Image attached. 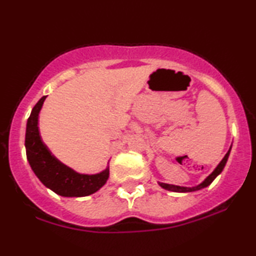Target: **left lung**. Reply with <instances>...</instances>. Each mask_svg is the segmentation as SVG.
Returning a JSON list of instances; mask_svg holds the SVG:
<instances>
[{"label":"left lung","instance_id":"obj_1","mask_svg":"<svg viewBox=\"0 0 256 256\" xmlns=\"http://www.w3.org/2000/svg\"><path fill=\"white\" fill-rule=\"evenodd\" d=\"M230 150H232V146L230 148H229L228 152L224 154V157L222 158V162H219L218 166H216L214 168V170L211 172V174L206 177V178L202 182V183H200L196 186H193V188H186V186H178V185H170V184H166V183H160V182H158V184L162 186V188L167 190H172V192H178V193H186V192H194V190H202L206 188V186H209L212 182L214 180V178L218 175H220V172H222V170L224 168V166H226V162L228 160V157H229V154H230Z\"/></svg>","mask_w":256,"mask_h":256}]
</instances>
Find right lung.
<instances>
[{
	"mask_svg": "<svg viewBox=\"0 0 256 256\" xmlns=\"http://www.w3.org/2000/svg\"><path fill=\"white\" fill-rule=\"evenodd\" d=\"M47 96L42 97L30 114L26 128V154L30 167L40 180L60 196L80 198L100 190L110 177V167L98 174H80L60 162L42 142L38 118Z\"/></svg>",
	"mask_w": 256,
	"mask_h": 256,
	"instance_id": "add662e5",
	"label": "right lung"
}]
</instances>
